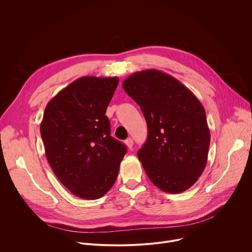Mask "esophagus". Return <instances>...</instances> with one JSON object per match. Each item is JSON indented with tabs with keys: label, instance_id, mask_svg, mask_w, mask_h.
I'll list each match as a JSON object with an SVG mask.
<instances>
[{
	"label": "esophagus",
	"instance_id": "esophagus-1",
	"mask_svg": "<svg viewBox=\"0 0 252 252\" xmlns=\"http://www.w3.org/2000/svg\"><path fill=\"white\" fill-rule=\"evenodd\" d=\"M125 143H126V147H127L129 150H131V149H132V146H133V140H132V138L128 137L127 139H126Z\"/></svg>",
	"mask_w": 252,
	"mask_h": 252
}]
</instances>
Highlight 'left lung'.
<instances>
[{"label": "left lung", "instance_id": "8db88e82", "mask_svg": "<svg viewBox=\"0 0 252 252\" xmlns=\"http://www.w3.org/2000/svg\"><path fill=\"white\" fill-rule=\"evenodd\" d=\"M123 88L148 125V139L137 157L149 178L168 193L189 189L205 168L210 143L201 102L181 82L157 69L132 74Z\"/></svg>", "mask_w": 252, "mask_h": 252}]
</instances>
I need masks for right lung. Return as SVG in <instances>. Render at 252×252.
I'll return each instance as SVG.
<instances>
[{
    "label": "right lung",
    "instance_id": "1",
    "mask_svg": "<svg viewBox=\"0 0 252 252\" xmlns=\"http://www.w3.org/2000/svg\"><path fill=\"white\" fill-rule=\"evenodd\" d=\"M119 78L83 77L47 104L41 135L47 159L69 191L84 199L103 196L116 183L126 147L111 136L105 116Z\"/></svg>",
    "mask_w": 252,
    "mask_h": 252
}]
</instances>
